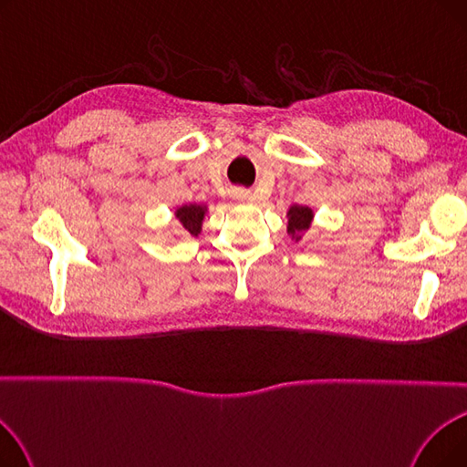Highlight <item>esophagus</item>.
<instances>
[{
    "label": "esophagus",
    "mask_w": 467,
    "mask_h": 467,
    "mask_svg": "<svg viewBox=\"0 0 467 467\" xmlns=\"http://www.w3.org/2000/svg\"><path fill=\"white\" fill-rule=\"evenodd\" d=\"M233 196L236 201H242V202H252V194L248 191H242V189H236L233 192Z\"/></svg>",
    "instance_id": "34e87169"
}]
</instances>
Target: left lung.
Segmentation results:
<instances>
[{
    "label": "left lung",
    "mask_w": 467,
    "mask_h": 467,
    "mask_svg": "<svg viewBox=\"0 0 467 467\" xmlns=\"http://www.w3.org/2000/svg\"><path fill=\"white\" fill-rule=\"evenodd\" d=\"M285 217H287V234L291 236L293 242H301L312 225L314 210L310 206L293 204L289 206Z\"/></svg>",
    "instance_id": "left-lung-1"
}]
</instances>
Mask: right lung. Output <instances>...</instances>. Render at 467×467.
I'll use <instances>...</instances> for the list:
<instances>
[{"instance_id": "right-lung-1", "label": "right lung", "mask_w": 467, "mask_h": 467, "mask_svg": "<svg viewBox=\"0 0 467 467\" xmlns=\"http://www.w3.org/2000/svg\"><path fill=\"white\" fill-rule=\"evenodd\" d=\"M174 215L183 231H187L191 236H199L208 215V204H182L174 210Z\"/></svg>"}]
</instances>
